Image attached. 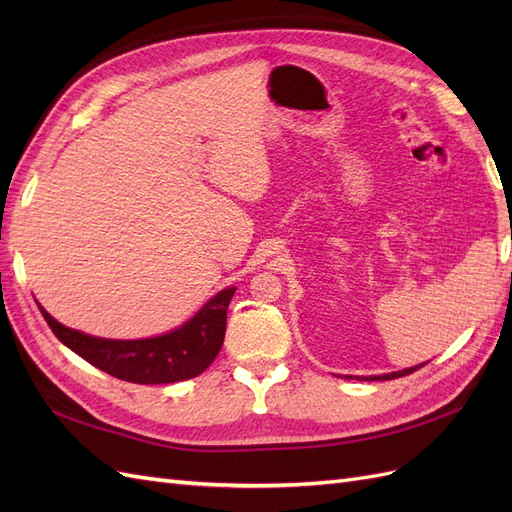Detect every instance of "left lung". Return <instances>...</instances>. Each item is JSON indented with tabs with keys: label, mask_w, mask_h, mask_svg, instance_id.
I'll use <instances>...</instances> for the list:
<instances>
[{
	"label": "left lung",
	"mask_w": 512,
	"mask_h": 512,
	"mask_svg": "<svg viewBox=\"0 0 512 512\" xmlns=\"http://www.w3.org/2000/svg\"><path fill=\"white\" fill-rule=\"evenodd\" d=\"M423 365H425V363H423ZM423 365H416V367H410V369H401V371H393V374H384V376H369V378H363V380H393V378L408 376V374H412V371L421 369Z\"/></svg>",
	"instance_id": "1"
}]
</instances>
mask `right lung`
<instances>
[{"label":"right lung","mask_w":512,"mask_h":512,"mask_svg":"<svg viewBox=\"0 0 512 512\" xmlns=\"http://www.w3.org/2000/svg\"><path fill=\"white\" fill-rule=\"evenodd\" d=\"M235 290H222L181 329L136 342L91 337L59 324L44 307L40 312L61 344L106 374L136 384H168L203 374L215 361L224 344L226 312Z\"/></svg>","instance_id":"1"}]
</instances>
